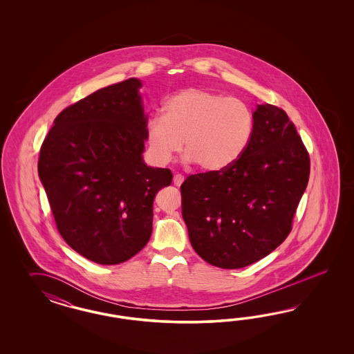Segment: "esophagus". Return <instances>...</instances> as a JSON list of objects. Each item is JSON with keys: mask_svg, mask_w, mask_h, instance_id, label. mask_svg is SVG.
I'll return each mask as SVG.
<instances>
[{"mask_svg": "<svg viewBox=\"0 0 354 354\" xmlns=\"http://www.w3.org/2000/svg\"><path fill=\"white\" fill-rule=\"evenodd\" d=\"M183 182H184V176H183L182 174H175L174 175V184L176 187H180Z\"/></svg>", "mask_w": 354, "mask_h": 354, "instance_id": "34e87169", "label": "esophagus"}]
</instances>
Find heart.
Listing matches in <instances>:
<instances>
[{
	"mask_svg": "<svg viewBox=\"0 0 354 354\" xmlns=\"http://www.w3.org/2000/svg\"><path fill=\"white\" fill-rule=\"evenodd\" d=\"M256 118L245 101L206 89L188 88L165 100L162 117L145 123L151 158L166 165L183 148L185 161L206 172L227 170L247 151Z\"/></svg>",
	"mask_w": 354,
	"mask_h": 354,
	"instance_id": "b5f03b06",
	"label": "heart"
}]
</instances>
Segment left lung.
<instances>
[{"label": "left lung", "mask_w": 354, "mask_h": 354, "mask_svg": "<svg viewBox=\"0 0 354 354\" xmlns=\"http://www.w3.org/2000/svg\"><path fill=\"white\" fill-rule=\"evenodd\" d=\"M254 118L253 139L235 165L191 175L180 187L189 241L216 268H245L277 249L309 182V153L287 113L265 104Z\"/></svg>", "instance_id": "1"}]
</instances>
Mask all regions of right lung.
<instances>
[{
	"instance_id": "obj_1",
	"label": "right lung",
	"mask_w": 354,
	"mask_h": 354,
	"mask_svg": "<svg viewBox=\"0 0 354 354\" xmlns=\"http://www.w3.org/2000/svg\"><path fill=\"white\" fill-rule=\"evenodd\" d=\"M136 77L105 86L62 110L44 140L39 176L64 241L100 265L147 245L153 201L169 169L142 161L148 117Z\"/></svg>"
}]
</instances>
